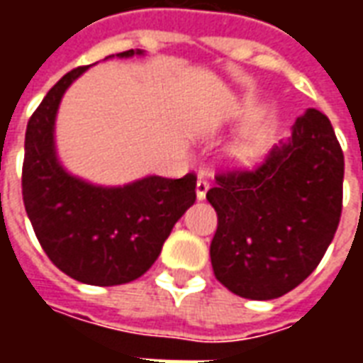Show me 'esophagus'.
<instances>
[{
	"mask_svg": "<svg viewBox=\"0 0 363 363\" xmlns=\"http://www.w3.org/2000/svg\"><path fill=\"white\" fill-rule=\"evenodd\" d=\"M208 189H210V182L200 177V179H198V182H196V196H198V200H204Z\"/></svg>",
	"mask_w": 363,
	"mask_h": 363,
	"instance_id": "obj_1",
	"label": "esophagus"
}]
</instances>
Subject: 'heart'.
Segmentation results:
<instances>
[{
    "label": "heart",
    "mask_w": 363,
    "mask_h": 363,
    "mask_svg": "<svg viewBox=\"0 0 363 363\" xmlns=\"http://www.w3.org/2000/svg\"><path fill=\"white\" fill-rule=\"evenodd\" d=\"M233 155L243 163H252L260 157V140L259 138H245L233 147Z\"/></svg>",
    "instance_id": "b5f03b06"
}]
</instances>
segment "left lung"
Instances as JSON below:
<instances>
[{
  "mask_svg": "<svg viewBox=\"0 0 363 363\" xmlns=\"http://www.w3.org/2000/svg\"><path fill=\"white\" fill-rule=\"evenodd\" d=\"M344 153L327 114L309 108L252 169L216 174L210 245L216 278L237 296L274 299L319 267L342 213Z\"/></svg>",
  "mask_w": 363,
  "mask_h": 363,
  "instance_id": "left-lung-1",
  "label": "left lung"
}]
</instances>
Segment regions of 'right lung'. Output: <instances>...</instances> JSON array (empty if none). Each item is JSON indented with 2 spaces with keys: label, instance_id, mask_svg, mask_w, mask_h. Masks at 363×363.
I'll list each match as a JSON object with an SVG mask.
<instances>
[{
  "label": "right lung",
  "instance_id": "1",
  "mask_svg": "<svg viewBox=\"0 0 363 363\" xmlns=\"http://www.w3.org/2000/svg\"><path fill=\"white\" fill-rule=\"evenodd\" d=\"M142 50L116 54L128 58ZM87 67L67 72L27 124L23 202L38 243L69 278L91 286H120L157 260L165 239L196 200V174L147 177L122 189H101L67 174L54 153V118L64 91Z\"/></svg>",
  "mask_w": 363,
  "mask_h": 363
}]
</instances>
